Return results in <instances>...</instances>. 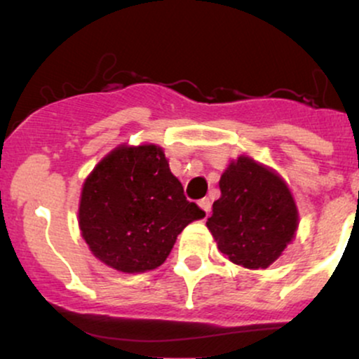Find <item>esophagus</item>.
Returning <instances> with one entry per match:
<instances>
[{
	"label": "esophagus",
	"mask_w": 359,
	"mask_h": 359,
	"mask_svg": "<svg viewBox=\"0 0 359 359\" xmlns=\"http://www.w3.org/2000/svg\"><path fill=\"white\" fill-rule=\"evenodd\" d=\"M199 205L205 214H209V211H211V201H209V199H201Z\"/></svg>",
	"instance_id": "esophagus-1"
}]
</instances>
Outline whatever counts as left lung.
I'll return each mask as SVG.
<instances>
[{"label": "left lung", "instance_id": "8db88e82", "mask_svg": "<svg viewBox=\"0 0 359 359\" xmlns=\"http://www.w3.org/2000/svg\"><path fill=\"white\" fill-rule=\"evenodd\" d=\"M208 228L221 253L245 269H266L294 240L299 212L285 180L273 170L240 156L219 180Z\"/></svg>", "mask_w": 359, "mask_h": 359}]
</instances>
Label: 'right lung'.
I'll list each match as a JSON object with an SVG mask.
<instances>
[{
    "label": "right lung",
    "instance_id": "1",
    "mask_svg": "<svg viewBox=\"0 0 359 359\" xmlns=\"http://www.w3.org/2000/svg\"><path fill=\"white\" fill-rule=\"evenodd\" d=\"M204 216L156 145L114 148L82 185V238L94 257L125 273L162 265L185 226Z\"/></svg>",
    "mask_w": 359,
    "mask_h": 359
}]
</instances>
